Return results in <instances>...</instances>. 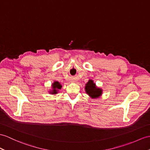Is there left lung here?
<instances>
[{
	"mask_svg": "<svg viewBox=\"0 0 150 150\" xmlns=\"http://www.w3.org/2000/svg\"><path fill=\"white\" fill-rule=\"evenodd\" d=\"M85 90L86 93L92 98H97L102 94V90L97 88L92 80H89L87 84H86Z\"/></svg>",
	"mask_w": 150,
	"mask_h": 150,
	"instance_id": "obj_1",
	"label": "left lung"
}]
</instances>
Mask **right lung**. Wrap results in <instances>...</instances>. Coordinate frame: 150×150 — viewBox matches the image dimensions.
I'll list each match as a JSON object with an SVG mask.
<instances>
[{
	"instance_id": "1",
	"label": "right lung",
	"mask_w": 150,
	"mask_h": 150,
	"mask_svg": "<svg viewBox=\"0 0 150 150\" xmlns=\"http://www.w3.org/2000/svg\"><path fill=\"white\" fill-rule=\"evenodd\" d=\"M52 86H53V90H52V92H51V93H53V94H56L57 93V90L60 89L62 88V85L58 81L54 82L52 85Z\"/></svg>"
}]
</instances>
